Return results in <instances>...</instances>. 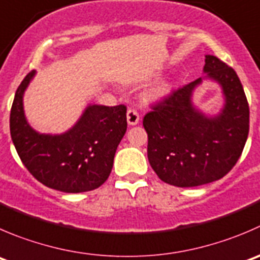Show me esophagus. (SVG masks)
<instances>
[{
    "instance_id": "esophagus-1",
    "label": "esophagus",
    "mask_w": 260,
    "mask_h": 260,
    "mask_svg": "<svg viewBox=\"0 0 260 260\" xmlns=\"http://www.w3.org/2000/svg\"><path fill=\"white\" fill-rule=\"evenodd\" d=\"M138 120H140V115L136 112L135 109H128L127 112V122L129 125H136L138 124Z\"/></svg>"
}]
</instances>
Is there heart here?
I'll list each match as a JSON object with an SVG mask.
<instances>
[{
	"label": "heart",
	"instance_id": "1",
	"mask_svg": "<svg viewBox=\"0 0 260 260\" xmlns=\"http://www.w3.org/2000/svg\"><path fill=\"white\" fill-rule=\"evenodd\" d=\"M171 90H173V84L170 81H161L151 89L148 98L152 102H161L170 95Z\"/></svg>",
	"mask_w": 260,
	"mask_h": 260
}]
</instances>
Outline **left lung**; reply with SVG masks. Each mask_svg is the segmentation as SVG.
<instances>
[{
	"mask_svg": "<svg viewBox=\"0 0 260 260\" xmlns=\"http://www.w3.org/2000/svg\"><path fill=\"white\" fill-rule=\"evenodd\" d=\"M205 62V76L174 91L143 118L150 165L170 185L189 188L223 178L248 138L249 105L238 75L215 55L207 54ZM205 81L221 87L224 104L216 115L192 102Z\"/></svg>",
	"mask_w": 260,
	"mask_h": 260,
	"instance_id": "left-lung-1",
	"label": "left lung"
}]
</instances>
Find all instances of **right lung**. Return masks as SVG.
Here are the masks:
<instances>
[{
  "label": "right lung",
  "mask_w": 260,
  "mask_h": 260,
  "mask_svg": "<svg viewBox=\"0 0 260 260\" xmlns=\"http://www.w3.org/2000/svg\"><path fill=\"white\" fill-rule=\"evenodd\" d=\"M37 71L17 87L10 114V133L25 168L48 188L64 193L96 189L112 171L118 145L127 131V108L87 104L66 132L50 135L27 122L24 95Z\"/></svg>",
  "instance_id": "1"
}]
</instances>
